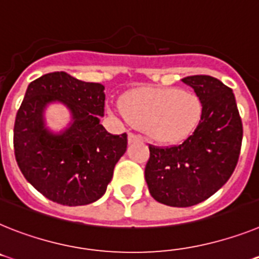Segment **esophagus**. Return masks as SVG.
Returning a JSON list of instances; mask_svg holds the SVG:
<instances>
[{
	"instance_id": "obj_1",
	"label": "esophagus",
	"mask_w": 259,
	"mask_h": 259,
	"mask_svg": "<svg viewBox=\"0 0 259 259\" xmlns=\"http://www.w3.org/2000/svg\"><path fill=\"white\" fill-rule=\"evenodd\" d=\"M138 140H140V136L135 135L134 132H130V134H128V141H130V143H134V141H138Z\"/></svg>"
}]
</instances>
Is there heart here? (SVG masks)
Segmentation results:
<instances>
[{"label":"heart","instance_id":"b5f03b06","mask_svg":"<svg viewBox=\"0 0 259 259\" xmlns=\"http://www.w3.org/2000/svg\"><path fill=\"white\" fill-rule=\"evenodd\" d=\"M121 116L145 128L152 139L176 143L195 130L202 115V105L195 94L177 89H139L130 93Z\"/></svg>","mask_w":259,"mask_h":259}]
</instances>
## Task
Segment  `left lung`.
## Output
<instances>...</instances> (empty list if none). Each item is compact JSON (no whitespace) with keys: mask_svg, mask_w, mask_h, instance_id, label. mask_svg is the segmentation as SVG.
<instances>
[{"mask_svg":"<svg viewBox=\"0 0 259 259\" xmlns=\"http://www.w3.org/2000/svg\"><path fill=\"white\" fill-rule=\"evenodd\" d=\"M202 103L198 125L177 145L149 144L145 181L157 202L191 207L222 189L236 169L242 144V121L231 88L211 76H189Z\"/></svg>","mask_w":259,"mask_h":259,"instance_id":"1","label":"left lung"}]
</instances>
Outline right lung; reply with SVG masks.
<instances>
[{
  "instance_id": "obj_1",
  "label": "right lung",
  "mask_w": 259,
  "mask_h": 259,
  "mask_svg": "<svg viewBox=\"0 0 259 259\" xmlns=\"http://www.w3.org/2000/svg\"><path fill=\"white\" fill-rule=\"evenodd\" d=\"M105 86L65 72H52L28 85L14 123V154L24 178L46 198L63 205H85L106 193L125 149L127 134L112 135L101 124ZM60 100L73 124L61 135L44 128L45 105Z\"/></svg>"
}]
</instances>
